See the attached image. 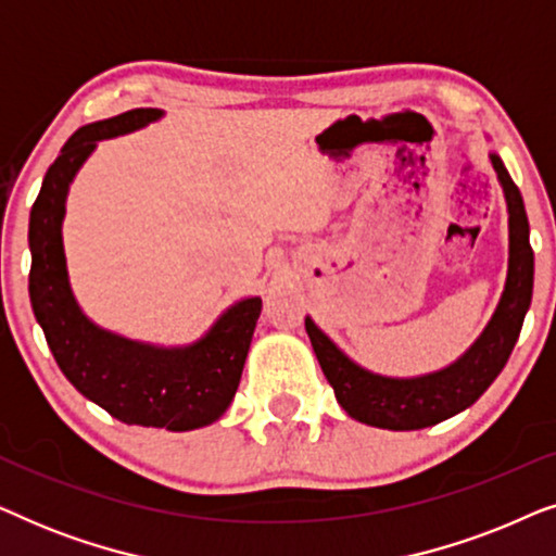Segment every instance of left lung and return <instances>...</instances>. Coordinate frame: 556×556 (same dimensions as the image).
Returning a JSON list of instances; mask_svg holds the SVG:
<instances>
[{"mask_svg": "<svg viewBox=\"0 0 556 556\" xmlns=\"http://www.w3.org/2000/svg\"><path fill=\"white\" fill-rule=\"evenodd\" d=\"M491 164L504 187L508 210V270L504 293L473 344L447 367L420 377H384L364 369L341 352L306 316L314 354L329 379L337 402L349 417L382 430H422L473 405L506 367L534 291V250L529 242V219L519 187L504 162L491 151Z\"/></svg>", "mask_w": 556, "mask_h": 556, "instance_id": "8db88e82", "label": "left lung"}]
</instances>
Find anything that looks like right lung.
I'll list each match as a JSON object with an SVG mask.
<instances>
[{
	"label": "right lung",
	"instance_id": "obj_1",
	"mask_svg": "<svg viewBox=\"0 0 556 556\" xmlns=\"http://www.w3.org/2000/svg\"><path fill=\"white\" fill-rule=\"evenodd\" d=\"M162 116L159 109L126 111L78 128L60 149L29 212V301L58 367L83 397L126 425L185 432L212 425L230 407L263 308L261 295L235 301L192 344H147L83 314L63 248L67 192L98 141L139 131Z\"/></svg>",
	"mask_w": 556,
	"mask_h": 556
}]
</instances>
